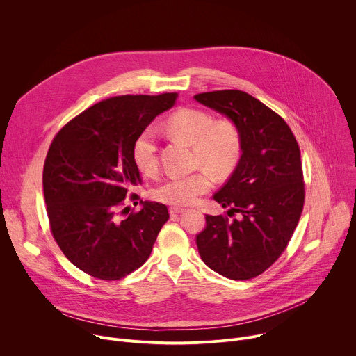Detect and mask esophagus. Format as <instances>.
I'll return each mask as SVG.
<instances>
[{"instance_id": "1", "label": "esophagus", "mask_w": 356, "mask_h": 356, "mask_svg": "<svg viewBox=\"0 0 356 356\" xmlns=\"http://www.w3.org/2000/svg\"><path fill=\"white\" fill-rule=\"evenodd\" d=\"M184 211H186V209H183V207H170V214H172V216L181 214V213H184Z\"/></svg>"}]
</instances>
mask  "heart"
I'll list each match as a JSON object with an SVG mask.
<instances>
[{
  "label": "heart",
  "mask_w": 356,
  "mask_h": 356,
  "mask_svg": "<svg viewBox=\"0 0 356 356\" xmlns=\"http://www.w3.org/2000/svg\"><path fill=\"white\" fill-rule=\"evenodd\" d=\"M166 128L175 138L191 145L193 163L202 169L188 176L165 180L154 190V197L165 204L190 206L213 187L209 170L217 177H227L232 173L242 154L241 134L231 120L213 121L210 113L191 107L175 111L168 118ZM132 158L143 175H156L159 161L154 129L145 128L139 132L132 145Z\"/></svg>",
  "instance_id": "1"
}]
</instances>
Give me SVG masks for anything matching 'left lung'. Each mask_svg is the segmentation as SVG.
<instances>
[{
	"label": "left lung",
	"mask_w": 356,
	"mask_h": 356,
	"mask_svg": "<svg viewBox=\"0 0 356 356\" xmlns=\"http://www.w3.org/2000/svg\"><path fill=\"white\" fill-rule=\"evenodd\" d=\"M194 98L227 115L239 129L241 159L213 198L228 216H206L195 236L198 253L210 269L248 280L269 269L291 239L302 213L304 179L300 147L286 121L241 90L195 94ZM235 213L238 218L229 220Z\"/></svg>",
	"instance_id": "8db88e82"
}]
</instances>
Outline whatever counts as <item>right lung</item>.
<instances>
[{"label": "right lung", "mask_w": 356, "mask_h": 356, "mask_svg": "<svg viewBox=\"0 0 356 356\" xmlns=\"http://www.w3.org/2000/svg\"><path fill=\"white\" fill-rule=\"evenodd\" d=\"M177 92L118 95L70 120L49 146L43 194L52 235L65 257L99 280H120L149 258L169 220L161 202L124 209L142 179L132 158L135 138L173 107ZM129 200L138 204L139 195Z\"/></svg>", "instance_id": "right-lung-1"}]
</instances>
